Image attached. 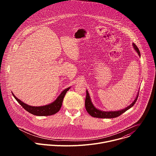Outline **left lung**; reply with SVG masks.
Returning a JSON list of instances; mask_svg holds the SVG:
<instances>
[{
    "label": "left lung",
    "mask_w": 156,
    "mask_h": 156,
    "mask_svg": "<svg viewBox=\"0 0 156 156\" xmlns=\"http://www.w3.org/2000/svg\"><path fill=\"white\" fill-rule=\"evenodd\" d=\"M133 46L135 50L138 52L139 56H140V52L139 51V49L135 45V44L133 43ZM138 96H139V93H138L135 100L133 102V103H131L129 106H128L127 107H126L123 110H119V111H114V112H112V111H110V112H104V111L99 110L96 108H95V107L93 105V104L91 101V99H90V95H89L88 92L86 91V97L85 99V107L87 113L93 117L101 118V119L115 118L122 115L123 113L126 112L127 110H128L129 108H130L131 107H132L133 105H134L137 101Z\"/></svg>",
    "instance_id": "left-lung-1"
}]
</instances>
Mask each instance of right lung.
<instances>
[{
  "label": "right lung",
  "instance_id": "obj_1",
  "mask_svg": "<svg viewBox=\"0 0 156 156\" xmlns=\"http://www.w3.org/2000/svg\"><path fill=\"white\" fill-rule=\"evenodd\" d=\"M69 89L70 87L65 89L57 98V99L52 103L49 105L40 107H33L28 105L21 101L17 98H16L13 93L12 94L15 99L18 101V102L22 106V107L25 109L27 111H28L29 113L37 116H49L56 114L60 110L62 105V102L65 95L66 94V93L69 90Z\"/></svg>",
  "mask_w": 156,
  "mask_h": 156
}]
</instances>
